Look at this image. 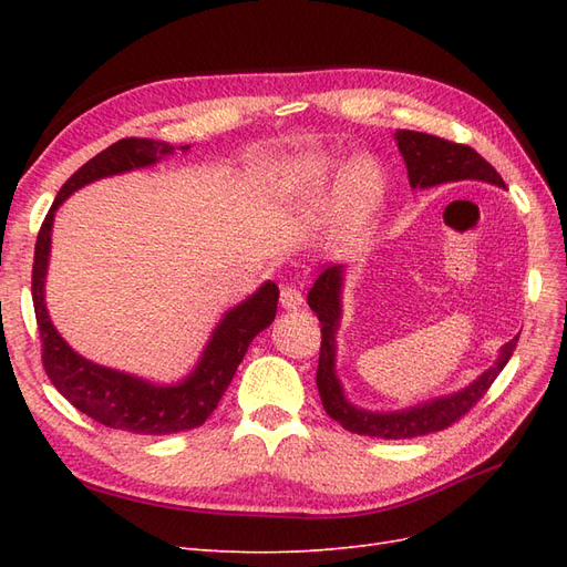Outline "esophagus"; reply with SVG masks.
I'll use <instances>...</instances> for the list:
<instances>
[{
    "label": "esophagus",
    "mask_w": 567,
    "mask_h": 567,
    "mask_svg": "<svg viewBox=\"0 0 567 567\" xmlns=\"http://www.w3.org/2000/svg\"><path fill=\"white\" fill-rule=\"evenodd\" d=\"M281 305L286 307V310H296V307H300L302 305V293H300V288L298 286H293V284H286L284 288H281Z\"/></svg>",
    "instance_id": "esophagus-1"
}]
</instances>
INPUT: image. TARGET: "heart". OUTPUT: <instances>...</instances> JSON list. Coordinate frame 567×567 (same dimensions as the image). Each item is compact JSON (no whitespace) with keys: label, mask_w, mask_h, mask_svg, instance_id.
I'll return each mask as SVG.
<instances>
[{"label":"heart","mask_w":567,"mask_h":567,"mask_svg":"<svg viewBox=\"0 0 567 567\" xmlns=\"http://www.w3.org/2000/svg\"><path fill=\"white\" fill-rule=\"evenodd\" d=\"M333 161L321 153H307L290 165V179L307 194H317L333 173ZM338 205L342 213L362 215L379 196V175L369 161H354L338 179Z\"/></svg>","instance_id":"b5f03b06"}]
</instances>
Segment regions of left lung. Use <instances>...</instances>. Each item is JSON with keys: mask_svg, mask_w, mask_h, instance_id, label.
Returning <instances> with one entry per match:
<instances>
[{"mask_svg": "<svg viewBox=\"0 0 567 567\" xmlns=\"http://www.w3.org/2000/svg\"><path fill=\"white\" fill-rule=\"evenodd\" d=\"M400 153L406 163L409 184L411 188H431L437 184L477 179L504 186L502 175L480 156V153L466 144H456L442 140L435 134L414 132V130H398L394 132ZM340 290H342V265L326 267L319 279L315 281L307 305L312 307L321 321V350H319V367H317V388L321 394V404L333 421H338L346 431L369 437L383 440H406L421 437L427 433H437L456 423L461 416H466L477 404V400L489 390L496 381V375L504 371L508 359L516 350L518 336L508 340L502 348L496 362L461 392L437 398L419 406L404 411H390V414H379V411L357 409L346 400V392L336 375V331L340 326Z\"/></svg>", "mask_w": 567, "mask_h": 567, "instance_id": "obj_1", "label": "left lung"}]
</instances>
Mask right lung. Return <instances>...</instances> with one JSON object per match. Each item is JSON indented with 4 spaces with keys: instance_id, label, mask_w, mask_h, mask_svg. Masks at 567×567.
<instances>
[{
    "instance_id": "1",
    "label": "right lung",
    "mask_w": 567,
    "mask_h": 567,
    "mask_svg": "<svg viewBox=\"0 0 567 567\" xmlns=\"http://www.w3.org/2000/svg\"><path fill=\"white\" fill-rule=\"evenodd\" d=\"M179 148L188 151V146ZM169 153H175V146L156 140H140V136H127V140H120L96 153L61 186L54 205L42 221L35 244V262H32V305H35L42 364L49 381L82 414L113 427V431L136 435H173L203 425L229 388L252 338L265 331L277 317L279 302V288L267 281L250 298L236 305L217 323L198 367L177 385H153L136 375L99 367L78 354L59 336L44 305L51 225H54L56 208L84 184L153 165Z\"/></svg>"
}]
</instances>
